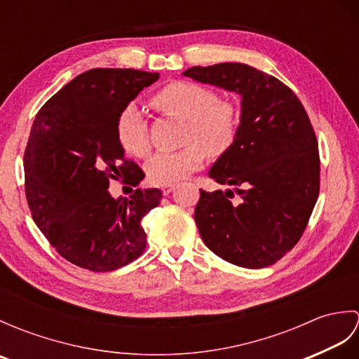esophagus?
I'll list each match as a JSON object with an SVG mask.
<instances>
[{
	"label": "esophagus",
	"instance_id": "34e87169",
	"mask_svg": "<svg viewBox=\"0 0 359 359\" xmlns=\"http://www.w3.org/2000/svg\"><path fill=\"white\" fill-rule=\"evenodd\" d=\"M175 189V185L174 184H165L163 187H162V193L165 194V196H168L170 193H172Z\"/></svg>",
	"mask_w": 359,
	"mask_h": 359
}]
</instances>
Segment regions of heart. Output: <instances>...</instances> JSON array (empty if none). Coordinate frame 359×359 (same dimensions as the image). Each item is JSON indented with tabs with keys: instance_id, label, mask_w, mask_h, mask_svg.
I'll use <instances>...</instances> for the list:
<instances>
[{
	"instance_id": "1",
	"label": "heart",
	"mask_w": 359,
	"mask_h": 359,
	"mask_svg": "<svg viewBox=\"0 0 359 359\" xmlns=\"http://www.w3.org/2000/svg\"><path fill=\"white\" fill-rule=\"evenodd\" d=\"M154 108L187 120L180 151H158L147 165L148 177L154 184H174L199 170L207 152L219 157L233 148L239 131V114L231 102L219 100L217 94L194 81H172L152 95ZM117 140L126 152L137 157L151 149L147 120L140 109L129 103L120 111L116 123Z\"/></svg>"
}]
</instances>
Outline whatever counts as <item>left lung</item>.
<instances>
[{
  "instance_id": "left-lung-1",
  "label": "left lung",
  "mask_w": 359,
  "mask_h": 359,
  "mask_svg": "<svg viewBox=\"0 0 359 359\" xmlns=\"http://www.w3.org/2000/svg\"><path fill=\"white\" fill-rule=\"evenodd\" d=\"M184 75L242 97L236 142L208 172L234 191L201 189L196 205L205 245L243 269L278 262L301 239L319 194L318 142L306 109L284 83L248 65L194 66Z\"/></svg>"
}]
</instances>
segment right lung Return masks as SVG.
Instances as JSON below:
<instances>
[{
    "instance_id": "1",
    "label": "right lung",
    "mask_w": 359,
    "mask_h": 359,
    "mask_svg": "<svg viewBox=\"0 0 359 359\" xmlns=\"http://www.w3.org/2000/svg\"><path fill=\"white\" fill-rule=\"evenodd\" d=\"M157 80V72L97 67L60 89L34 120L25 151L29 208L50 245L81 269L117 270L147 247L142 219L162 191L137 188L114 199L108 188L111 179L137 187L144 177L126 160L116 123Z\"/></svg>"
}]
</instances>
